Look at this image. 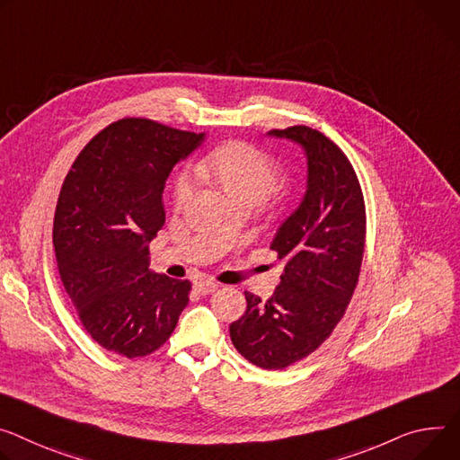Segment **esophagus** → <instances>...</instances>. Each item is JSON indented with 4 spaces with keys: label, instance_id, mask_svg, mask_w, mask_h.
<instances>
[{
    "label": "esophagus",
    "instance_id": "obj_1",
    "mask_svg": "<svg viewBox=\"0 0 460 460\" xmlns=\"http://www.w3.org/2000/svg\"><path fill=\"white\" fill-rule=\"evenodd\" d=\"M194 288H196L198 294H201V296H211L218 289V284L213 282V280H199V282H196Z\"/></svg>",
    "mask_w": 460,
    "mask_h": 460
}]
</instances>
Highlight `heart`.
I'll use <instances>...</instances> for the list:
<instances>
[{
	"label": "heart",
	"mask_w": 460,
	"mask_h": 460,
	"mask_svg": "<svg viewBox=\"0 0 460 460\" xmlns=\"http://www.w3.org/2000/svg\"><path fill=\"white\" fill-rule=\"evenodd\" d=\"M198 174L220 187L229 201L247 199L257 205L275 189L279 164L264 150L243 141H233L201 159ZM190 192L192 180L189 174H181L174 187V201L178 205L185 203Z\"/></svg>",
	"instance_id": "1"
}]
</instances>
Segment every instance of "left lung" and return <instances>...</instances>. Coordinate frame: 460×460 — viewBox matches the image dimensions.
Wrapping results in <instances>:
<instances>
[{
	"label": "left lung",
	"mask_w": 460,
	"mask_h": 460,
	"mask_svg": "<svg viewBox=\"0 0 460 460\" xmlns=\"http://www.w3.org/2000/svg\"><path fill=\"white\" fill-rule=\"evenodd\" d=\"M268 136L303 146L306 192L271 242L286 262L275 294L262 303L243 291L247 310L229 333L247 361L277 370L319 349L345 315L361 270L367 220L358 176L336 143L308 127Z\"/></svg>",
	"instance_id": "left-lung-1"
}]
</instances>
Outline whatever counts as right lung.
Instances as JSON below:
<instances>
[{
  "mask_svg": "<svg viewBox=\"0 0 460 460\" xmlns=\"http://www.w3.org/2000/svg\"><path fill=\"white\" fill-rule=\"evenodd\" d=\"M203 139L120 119L84 146L64 180L53 224L58 273L82 326L110 352L152 354L189 305V280L148 270V243L164 224L166 178Z\"/></svg>",
  "mask_w": 460,
  "mask_h": 460,
  "instance_id": "add662e5",
  "label": "right lung"
}]
</instances>
